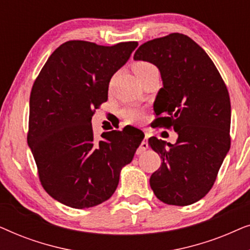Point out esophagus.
I'll return each mask as SVG.
<instances>
[{
	"mask_svg": "<svg viewBox=\"0 0 250 250\" xmlns=\"http://www.w3.org/2000/svg\"><path fill=\"white\" fill-rule=\"evenodd\" d=\"M146 149H148V142H146V138H145V139H143V141L141 142V145H140V148L138 149V151H136V153H138V155H140V153L145 152Z\"/></svg>",
	"mask_w": 250,
	"mask_h": 250,
	"instance_id": "34e87169",
	"label": "esophagus"
}]
</instances>
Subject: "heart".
<instances>
[{
	"label": "heart",
	"instance_id": "b5f03b06",
	"mask_svg": "<svg viewBox=\"0 0 250 250\" xmlns=\"http://www.w3.org/2000/svg\"><path fill=\"white\" fill-rule=\"evenodd\" d=\"M133 69H134L136 76L140 77L142 76V75L150 73V71L157 70V68L156 66H153L152 63L146 62V61H138V62H135L134 66H133ZM123 114H124L125 118L127 119L128 122L132 123L139 121V119L141 118V111L136 108H126L124 109V111H123Z\"/></svg>",
	"mask_w": 250,
	"mask_h": 250
}]
</instances>
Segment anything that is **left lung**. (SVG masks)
Listing matches in <instances>:
<instances>
[{"label":"left lung","instance_id":"8db88e82","mask_svg":"<svg viewBox=\"0 0 250 250\" xmlns=\"http://www.w3.org/2000/svg\"><path fill=\"white\" fill-rule=\"evenodd\" d=\"M134 60L153 63L162 76L152 126L177 133L174 145L149 139L163 159L150 187L167 205L197 203L211 189L230 150L231 104L224 81L203 47L184 34L148 41Z\"/></svg>","mask_w":250,"mask_h":250}]
</instances>
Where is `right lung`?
I'll return each mask as SVG.
<instances>
[{"instance_id":"right-lung-1","label":"right lung","mask_w":250,"mask_h":250,"mask_svg":"<svg viewBox=\"0 0 250 250\" xmlns=\"http://www.w3.org/2000/svg\"><path fill=\"white\" fill-rule=\"evenodd\" d=\"M136 46L68 41L34 82L27 142L44 190L66 206L83 209L108 200L145 138L138 128L136 134L124 128L95 140L91 124L94 109L108 100L112 75Z\"/></svg>"}]
</instances>
